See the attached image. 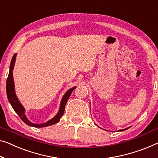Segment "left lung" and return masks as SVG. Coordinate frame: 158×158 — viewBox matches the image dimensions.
Instances as JSON below:
<instances>
[{"instance_id": "1", "label": "left lung", "mask_w": 158, "mask_h": 158, "mask_svg": "<svg viewBox=\"0 0 158 158\" xmlns=\"http://www.w3.org/2000/svg\"><path fill=\"white\" fill-rule=\"evenodd\" d=\"M129 128H125V129H122V130H119V131H126L127 129H128Z\"/></svg>"}]
</instances>
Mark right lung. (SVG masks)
<instances>
[{
  "label": "right lung",
  "mask_w": 158,
  "mask_h": 158,
  "mask_svg": "<svg viewBox=\"0 0 158 158\" xmlns=\"http://www.w3.org/2000/svg\"><path fill=\"white\" fill-rule=\"evenodd\" d=\"M16 55H17V54H15V55H13V58H12L10 66V70H9L8 77L6 81L7 96H8V99L9 101V102H10V105L12 106V107H13V109L16 113H17L18 116H20V118H21V120H22L25 123H26L30 126L35 127V128H42V127L49 126H51V125L58 123V122L60 121V118L63 116V114H64L66 103H67L70 95H71L73 90L76 88V86L72 87V89H69V90L65 93L64 96H63L62 98V101H61L60 109H59L57 114H56L53 118L49 120V121L46 122V123H42V124H35V123H31V122L27 118L26 116L25 115L24 107L23 106V105L21 104L20 102H19L18 98H17V96H16L15 92V86H14V81H13V70L14 68V65H15Z\"/></svg>",
  "instance_id": "1"
}]
</instances>
